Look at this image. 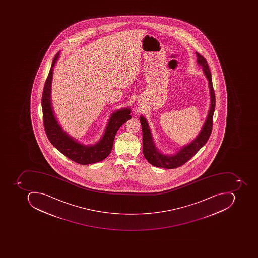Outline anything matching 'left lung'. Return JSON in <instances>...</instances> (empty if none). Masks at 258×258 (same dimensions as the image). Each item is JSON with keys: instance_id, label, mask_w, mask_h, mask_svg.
Segmentation results:
<instances>
[{"instance_id": "8db88e82", "label": "left lung", "mask_w": 258, "mask_h": 258, "mask_svg": "<svg viewBox=\"0 0 258 258\" xmlns=\"http://www.w3.org/2000/svg\"><path fill=\"white\" fill-rule=\"evenodd\" d=\"M196 53L197 62L202 67V71L209 81V95H210V107L206 117L204 125L199 132V135L193 141L187 145L182 147L174 154H164L156 147L155 143L152 136L151 130L149 126L147 120L143 115L140 117L143 130V155L147 161L153 166L166 169H174L183 165L188 161L196 153L207 143L212 130V118L216 108V96L212 85V74L209 68L207 61L200 54Z\"/></svg>"}]
</instances>
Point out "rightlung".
I'll use <instances>...</instances> for the list:
<instances>
[{"label": "right lung", "mask_w": 258, "mask_h": 258, "mask_svg": "<svg viewBox=\"0 0 258 258\" xmlns=\"http://www.w3.org/2000/svg\"><path fill=\"white\" fill-rule=\"evenodd\" d=\"M59 54L60 51L53 58L42 92V115L46 136L54 147L73 161L82 165L98 163L105 160L109 155L117 131L124 123L132 118L130 115L131 110L130 108H124L112 112L102 137L98 143L93 145H84L71 137L58 122L51 101L53 67L59 58Z\"/></svg>", "instance_id": "1"}]
</instances>
